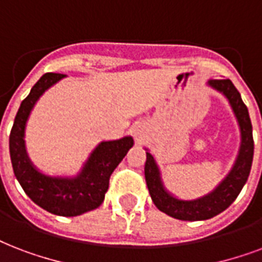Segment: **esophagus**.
I'll return each mask as SVG.
<instances>
[{"instance_id":"1","label":"esophagus","mask_w":262,"mask_h":262,"mask_svg":"<svg viewBox=\"0 0 262 262\" xmlns=\"http://www.w3.org/2000/svg\"><path fill=\"white\" fill-rule=\"evenodd\" d=\"M132 132H133L136 140H140L141 136L144 135V127H143V125H135V126L132 127Z\"/></svg>"}]
</instances>
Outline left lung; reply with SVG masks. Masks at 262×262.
I'll return each instance as SVG.
<instances>
[{
    "label": "left lung",
    "mask_w": 262,
    "mask_h": 262,
    "mask_svg": "<svg viewBox=\"0 0 262 262\" xmlns=\"http://www.w3.org/2000/svg\"><path fill=\"white\" fill-rule=\"evenodd\" d=\"M207 85L227 97L241 129V148L236 161L227 177L215 187V189L205 196L192 201H183L173 196L165 188L159 167L149 152H147V161L144 166L145 181L154 205L167 215L183 221L207 220L224 211L236 199L239 192L242 191L243 185L246 184L253 163V154H254L253 127H251L249 111L243 103L241 93L229 79H210Z\"/></svg>",
    "instance_id": "obj_1"
}]
</instances>
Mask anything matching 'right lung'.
<instances>
[{"mask_svg": "<svg viewBox=\"0 0 262 262\" xmlns=\"http://www.w3.org/2000/svg\"><path fill=\"white\" fill-rule=\"evenodd\" d=\"M64 77L63 74H43L21 101L9 135V152L13 173L27 196L52 214L74 217L95 210L103 203L110 176L133 147V139L126 136L101 141L75 177H52L38 171L26 152V123L38 99Z\"/></svg>", "mask_w": 262, "mask_h": 262, "instance_id": "1", "label": "right lung"}]
</instances>
